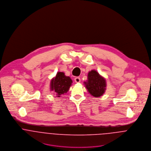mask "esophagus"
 <instances>
[{"label":"esophagus","mask_w":151,"mask_h":151,"mask_svg":"<svg viewBox=\"0 0 151 151\" xmlns=\"http://www.w3.org/2000/svg\"><path fill=\"white\" fill-rule=\"evenodd\" d=\"M74 81H75L76 83H80V81H81V79H80V77H76V78H74Z\"/></svg>","instance_id":"34e87169"}]
</instances>
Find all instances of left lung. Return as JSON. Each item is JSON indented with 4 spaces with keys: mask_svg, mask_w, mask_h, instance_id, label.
Here are the masks:
<instances>
[{
    "mask_svg": "<svg viewBox=\"0 0 151 151\" xmlns=\"http://www.w3.org/2000/svg\"><path fill=\"white\" fill-rule=\"evenodd\" d=\"M84 84L89 93L97 98L103 95L106 88V80L94 70L88 73V80Z\"/></svg>",
    "mask_w": 151,
    "mask_h": 151,
    "instance_id": "8db88e82",
    "label": "left lung"
}]
</instances>
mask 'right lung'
Masks as SVG:
<instances>
[{"mask_svg": "<svg viewBox=\"0 0 151 151\" xmlns=\"http://www.w3.org/2000/svg\"><path fill=\"white\" fill-rule=\"evenodd\" d=\"M72 83L70 77L65 76L63 72H58L50 81V90L55 92L57 97H60L62 94L67 92Z\"/></svg>", "mask_w": 151, "mask_h": 151, "instance_id": "right-lung-1", "label": "right lung"}]
</instances>
